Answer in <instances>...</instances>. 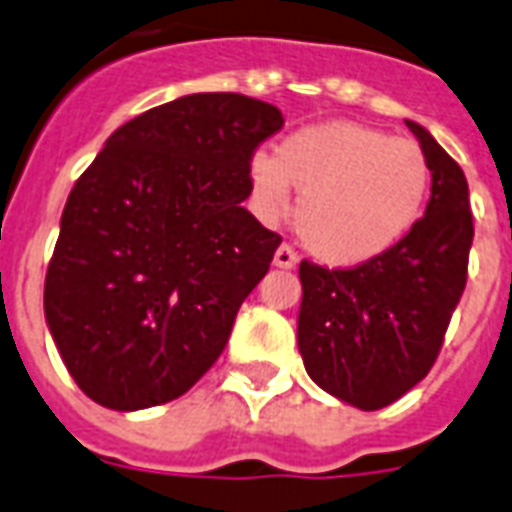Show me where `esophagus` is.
<instances>
[{"mask_svg":"<svg viewBox=\"0 0 512 512\" xmlns=\"http://www.w3.org/2000/svg\"><path fill=\"white\" fill-rule=\"evenodd\" d=\"M296 261L299 259H296V253H293L291 245H280L275 251V256H272V264L280 269H293L296 267Z\"/></svg>","mask_w":512,"mask_h":512,"instance_id":"1","label":"esophagus"}]
</instances>
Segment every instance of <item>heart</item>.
Returning a JSON list of instances; mask_svg holds the SVG:
<instances>
[{"mask_svg": "<svg viewBox=\"0 0 512 512\" xmlns=\"http://www.w3.org/2000/svg\"><path fill=\"white\" fill-rule=\"evenodd\" d=\"M264 216L288 208L299 192L296 232L328 267H360L398 248L422 219L433 186L427 154L358 122H323L285 136L275 157L248 162Z\"/></svg>", "mask_w": 512, "mask_h": 512, "instance_id": "obj_1", "label": "heart"}]
</instances>
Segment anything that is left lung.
<instances>
[{
    "instance_id": "1",
    "label": "left lung",
    "mask_w": 512,
    "mask_h": 512,
    "mask_svg": "<svg viewBox=\"0 0 512 512\" xmlns=\"http://www.w3.org/2000/svg\"><path fill=\"white\" fill-rule=\"evenodd\" d=\"M406 125L433 170L430 202L414 232L360 267L299 264L304 368L320 390L360 411L390 406L425 379L467 283V178L430 130Z\"/></svg>"
}]
</instances>
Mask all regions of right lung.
Masks as SVG:
<instances>
[{"instance_id": "add662e5", "label": "right lung", "mask_w": 512, "mask_h": 512, "mask_svg": "<svg viewBox=\"0 0 512 512\" xmlns=\"http://www.w3.org/2000/svg\"><path fill=\"white\" fill-rule=\"evenodd\" d=\"M280 109L192 93L106 138L61 216L45 320L87 398L114 411L184 395L224 350L280 235L245 211L253 149Z\"/></svg>"}]
</instances>
